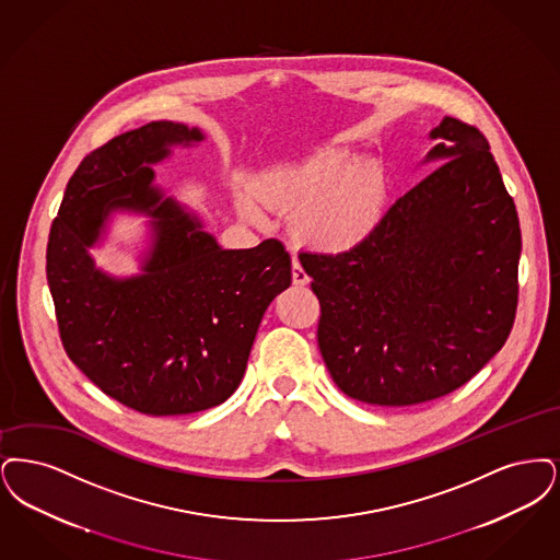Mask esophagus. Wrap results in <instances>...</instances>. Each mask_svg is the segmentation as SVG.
<instances>
[{
    "instance_id": "obj_1",
    "label": "esophagus",
    "mask_w": 560,
    "mask_h": 560,
    "mask_svg": "<svg viewBox=\"0 0 560 560\" xmlns=\"http://www.w3.org/2000/svg\"><path fill=\"white\" fill-rule=\"evenodd\" d=\"M292 282H294L296 287H305V284L310 282V276L305 273V269L301 268V264H299L296 257H292Z\"/></svg>"
}]
</instances>
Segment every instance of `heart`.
<instances>
[{
	"label": "heart",
	"instance_id": "heart-1",
	"mask_svg": "<svg viewBox=\"0 0 560 560\" xmlns=\"http://www.w3.org/2000/svg\"><path fill=\"white\" fill-rule=\"evenodd\" d=\"M259 198L291 215L292 236L326 253L349 250L383 218L387 179L381 165L347 148H324L303 165L271 171L257 184ZM257 218L255 209H246Z\"/></svg>",
	"mask_w": 560,
	"mask_h": 560
}]
</instances>
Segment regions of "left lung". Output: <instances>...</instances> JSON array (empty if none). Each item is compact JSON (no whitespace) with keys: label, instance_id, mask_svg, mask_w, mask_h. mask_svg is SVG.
<instances>
[{"label":"left lung","instance_id":"8db88e82","mask_svg":"<svg viewBox=\"0 0 560 560\" xmlns=\"http://www.w3.org/2000/svg\"><path fill=\"white\" fill-rule=\"evenodd\" d=\"M443 161L364 243L301 253L319 299L317 345L337 387L413 406L463 387L504 347L518 303L521 228L486 136L445 117Z\"/></svg>","mask_w":560,"mask_h":560}]
</instances>
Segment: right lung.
I'll return each instance as SVG.
<instances>
[{"instance_id":"right-lung-1","label":"right lung","mask_w":560,"mask_h":560,"mask_svg":"<svg viewBox=\"0 0 560 560\" xmlns=\"http://www.w3.org/2000/svg\"><path fill=\"white\" fill-rule=\"evenodd\" d=\"M202 140L173 121L113 138L81 161L49 230L46 271L67 355L108 397L148 416L223 404L243 381L269 303L292 282L280 241L221 248L198 219L161 200L152 165ZM117 206L155 218L140 277L113 279L86 253Z\"/></svg>"}]
</instances>
